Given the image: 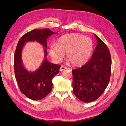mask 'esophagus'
<instances>
[{
	"label": "esophagus",
	"mask_w": 126,
	"mask_h": 126,
	"mask_svg": "<svg viewBox=\"0 0 126 126\" xmlns=\"http://www.w3.org/2000/svg\"><path fill=\"white\" fill-rule=\"evenodd\" d=\"M66 69H67V67H64V66H63V65H62L61 67V68H60V69H59V71H60L61 72H62V71H64V70H65Z\"/></svg>",
	"instance_id": "esophagus-1"
}]
</instances>
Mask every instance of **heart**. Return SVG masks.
<instances>
[{"instance_id":"heart-1","label":"heart","mask_w":126,"mask_h":126,"mask_svg":"<svg viewBox=\"0 0 126 126\" xmlns=\"http://www.w3.org/2000/svg\"><path fill=\"white\" fill-rule=\"evenodd\" d=\"M93 49V42L90 38L79 34L72 33L59 38L58 44L50 46L49 53L56 62L61 61L66 53V58L72 65L79 66L88 61Z\"/></svg>"}]
</instances>
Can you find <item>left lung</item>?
Masks as SVG:
<instances>
[{
    "label": "left lung",
    "mask_w": 126,
    "mask_h": 126,
    "mask_svg": "<svg viewBox=\"0 0 126 126\" xmlns=\"http://www.w3.org/2000/svg\"><path fill=\"white\" fill-rule=\"evenodd\" d=\"M97 44L91 59L84 65L72 70L73 92L80 101L89 103L103 94L110 82L112 61L106 44L94 34Z\"/></svg>",
    "instance_id": "left-lung-1"
}]
</instances>
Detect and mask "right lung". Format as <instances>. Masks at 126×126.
Instances as JSON below:
<instances>
[{
  "mask_svg": "<svg viewBox=\"0 0 126 126\" xmlns=\"http://www.w3.org/2000/svg\"><path fill=\"white\" fill-rule=\"evenodd\" d=\"M50 29H34L25 34L19 40L14 55V68L19 88L27 97L35 101L46 97L52 89V79L59 73L60 65L50 63L46 58L47 55V39L54 34ZM37 41L45 49V59L40 68L34 72H28L23 66L22 50L25 42Z\"/></svg>",
  "mask_w": 126,
  "mask_h": 126,
  "instance_id": "right-lung-1",
  "label": "right lung"
}]
</instances>
